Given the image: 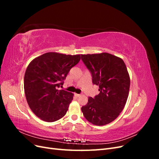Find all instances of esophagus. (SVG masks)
Listing matches in <instances>:
<instances>
[{
	"label": "esophagus",
	"mask_w": 159,
	"mask_h": 159,
	"mask_svg": "<svg viewBox=\"0 0 159 159\" xmlns=\"http://www.w3.org/2000/svg\"><path fill=\"white\" fill-rule=\"evenodd\" d=\"M75 95L76 96V97H80L81 95L80 94H78V93H75Z\"/></svg>",
	"instance_id": "esophagus-1"
}]
</instances>
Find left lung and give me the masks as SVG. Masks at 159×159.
Wrapping results in <instances>:
<instances>
[{
  "label": "left lung",
  "mask_w": 159,
  "mask_h": 159,
  "mask_svg": "<svg viewBox=\"0 0 159 159\" xmlns=\"http://www.w3.org/2000/svg\"><path fill=\"white\" fill-rule=\"evenodd\" d=\"M81 56L99 91L94 98H88L81 111L89 122L105 125L113 121L126 104L130 88L127 67L121 57L106 52Z\"/></svg>",
  "instance_id": "obj_1"
}]
</instances>
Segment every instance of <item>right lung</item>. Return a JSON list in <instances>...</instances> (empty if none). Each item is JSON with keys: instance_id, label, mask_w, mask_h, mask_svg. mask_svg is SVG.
I'll use <instances>...</instances> for the list:
<instances>
[{"instance_id": "add662e5", "label": "right lung", "mask_w": 159, "mask_h": 159, "mask_svg": "<svg viewBox=\"0 0 159 159\" xmlns=\"http://www.w3.org/2000/svg\"><path fill=\"white\" fill-rule=\"evenodd\" d=\"M80 58V54L47 52L28 66L24 79L26 99L32 112L42 121L54 122L66 115L74 94L58 88Z\"/></svg>"}]
</instances>
